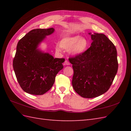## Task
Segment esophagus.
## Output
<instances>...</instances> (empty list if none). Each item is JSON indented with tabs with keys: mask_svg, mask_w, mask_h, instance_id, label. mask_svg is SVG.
Listing matches in <instances>:
<instances>
[{
	"mask_svg": "<svg viewBox=\"0 0 131 131\" xmlns=\"http://www.w3.org/2000/svg\"><path fill=\"white\" fill-rule=\"evenodd\" d=\"M70 65V62L68 60H65V63H64V65Z\"/></svg>",
	"mask_w": 131,
	"mask_h": 131,
	"instance_id": "obj_1",
	"label": "esophagus"
}]
</instances>
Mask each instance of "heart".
<instances>
[{
  "mask_svg": "<svg viewBox=\"0 0 131 131\" xmlns=\"http://www.w3.org/2000/svg\"><path fill=\"white\" fill-rule=\"evenodd\" d=\"M60 46L57 47L58 51H61V47L69 49L71 48V52L75 55L80 54L87 50L88 42L87 39L79 35L68 37L62 38L60 41Z\"/></svg>",
  "mask_w": 131,
  "mask_h": 131,
  "instance_id": "obj_1",
  "label": "heart"
}]
</instances>
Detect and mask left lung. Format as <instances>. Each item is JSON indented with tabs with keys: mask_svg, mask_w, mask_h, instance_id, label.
<instances>
[{
	"mask_svg": "<svg viewBox=\"0 0 131 131\" xmlns=\"http://www.w3.org/2000/svg\"><path fill=\"white\" fill-rule=\"evenodd\" d=\"M91 38L93 41L90 48L69 58L74 70V90L87 99L106 92L118 68L117 52L112 41L105 35L98 33L91 34Z\"/></svg>",
	"mask_w": 131,
	"mask_h": 131,
	"instance_id": "1",
	"label": "left lung"
}]
</instances>
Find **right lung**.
Returning a JSON list of instances; mask_svg holds the SVG:
<instances>
[{"mask_svg": "<svg viewBox=\"0 0 131 131\" xmlns=\"http://www.w3.org/2000/svg\"><path fill=\"white\" fill-rule=\"evenodd\" d=\"M54 30L52 27L33 29L18 41L13 67L19 85L27 93L42 95L46 93L63 67L65 58H54L37 49L46 36L52 34Z\"/></svg>", "mask_w": 131, "mask_h": 131, "instance_id": "add662e5", "label": "right lung"}]
</instances>
